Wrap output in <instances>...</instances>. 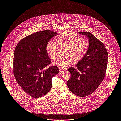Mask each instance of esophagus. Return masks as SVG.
Returning <instances> with one entry per match:
<instances>
[{
    "label": "esophagus",
    "mask_w": 121,
    "mask_h": 121,
    "mask_svg": "<svg viewBox=\"0 0 121 121\" xmlns=\"http://www.w3.org/2000/svg\"><path fill=\"white\" fill-rule=\"evenodd\" d=\"M59 70H60V72H64V71H65V69H62V68H59Z\"/></svg>",
    "instance_id": "34e87169"
}]
</instances>
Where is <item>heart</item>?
<instances>
[{
  "label": "heart",
  "instance_id": "heart-1",
  "mask_svg": "<svg viewBox=\"0 0 121 121\" xmlns=\"http://www.w3.org/2000/svg\"><path fill=\"white\" fill-rule=\"evenodd\" d=\"M56 40V42H48L46 50L50 58L55 60L60 56L61 51L65 49V56L54 62V65L61 68H66L75 62L81 61L89 52L88 39L79 34L65 32L57 36Z\"/></svg>",
  "mask_w": 121,
  "mask_h": 121
}]
</instances>
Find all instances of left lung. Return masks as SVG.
<instances>
[{
  "label": "left lung",
  "mask_w": 121,
  "mask_h": 121,
  "mask_svg": "<svg viewBox=\"0 0 121 121\" xmlns=\"http://www.w3.org/2000/svg\"><path fill=\"white\" fill-rule=\"evenodd\" d=\"M78 33L89 39L90 48L87 55L78 62L75 67L68 69L71 77L67 85L72 93L84 97L94 93L103 81L107 65L108 54L104 44L91 33Z\"/></svg>",
  "instance_id": "left-lung-1"
}]
</instances>
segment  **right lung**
I'll use <instances>...</instances> for the list:
<instances>
[{
  "instance_id": "add662e5",
  "label": "right lung",
  "mask_w": 121,
  "mask_h": 121,
  "mask_svg": "<svg viewBox=\"0 0 121 121\" xmlns=\"http://www.w3.org/2000/svg\"><path fill=\"white\" fill-rule=\"evenodd\" d=\"M57 32L44 30L22 39L16 46L14 55V74L26 93L38 98L51 89L52 78L59 73L56 66L46 68L51 63L46 47Z\"/></svg>"
}]
</instances>
